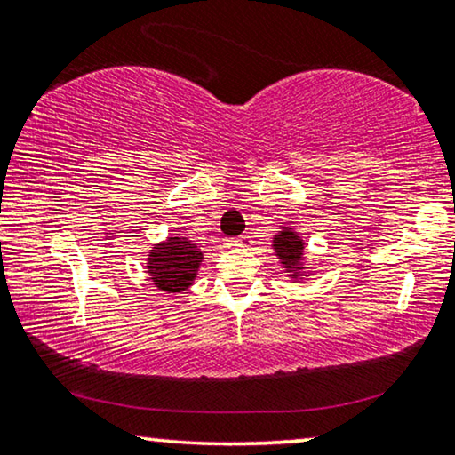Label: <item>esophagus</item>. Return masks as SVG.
<instances>
[{
	"instance_id": "esophagus-1",
	"label": "esophagus",
	"mask_w": 455,
	"mask_h": 455,
	"mask_svg": "<svg viewBox=\"0 0 455 455\" xmlns=\"http://www.w3.org/2000/svg\"><path fill=\"white\" fill-rule=\"evenodd\" d=\"M233 243H235V246H249L251 244V238L246 236V235H243V236H236Z\"/></svg>"
}]
</instances>
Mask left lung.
I'll return each mask as SVG.
<instances>
[{"label":"left lung","instance_id":"1","mask_svg":"<svg viewBox=\"0 0 455 455\" xmlns=\"http://www.w3.org/2000/svg\"><path fill=\"white\" fill-rule=\"evenodd\" d=\"M273 251L291 281H305L315 273L305 265V241L291 227L283 225L273 236Z\"/></svg>","mask_w":455,"mask_h":455}]
</instances>
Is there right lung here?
<instances>
[{
	"instance_id": "right-lung-1",
	"label": "right lung",
	"mask_w": 455,
	"mask_h": 455,
	"mask_svg": "<svg viewBox=\"0 0 455 455\" xmlns=\"http://www.w3.org/2000/svg\"><path fill=\"white\" fill-rule=\"evenodd\" d=\"M203 259L196 243L174 235L152 246L146 259V273L158 291L182 292L195 283Z\"/></svg>"
}]
</instances>
